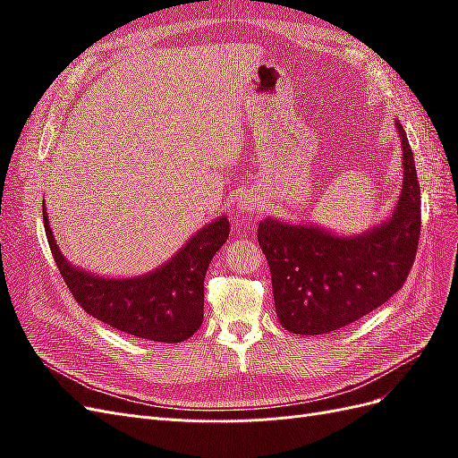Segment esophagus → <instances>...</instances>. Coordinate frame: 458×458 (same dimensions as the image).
<instances>
[{
    "mask_svg": "<svg viewBox=\"0 0 458 458\" xmlns=\"http://www.w3.org/2000/svg\"><path fill=\"white\" fill-rule=\"evenodd\" d=\"M259 199H258V195H254L252 191H246V192H242L241 195V199H239V214H242V216H252L258 208H259Z\"/></svg>",
    "mask_w": 458,
    "mask_h": 458,
    "instance_id": "esophagus-1",
    "label": "esophagus"
}]
</instances>
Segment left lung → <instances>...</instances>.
<instances>
[{
  "mask_svg": "<svg viewBox=\"0 0 458 458\" xmlns=\"http://www.w3.org/2000/svg\"><path fill=\"white\" fill-rule=\"evenodd\" d=\"M403 187L390 219L340 237L315 225L263 219L258 242L267 258L275 310L294 335L338 330L390 300L407 281L420 239V185L403 126Z\"/></svg>",
  "mask_w": 458,
  "mask_h": 458,
  "instance_id": "obj_1",
  "label": "left lung"
}]
</instances>
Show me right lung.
Here are the masks:
<instances>
[{
  "mask_svg": "<svg viewBox=\"0 0 458 458\" xmlns=\"http://www.w3.org/2000/svg\"><path fill=\"white\" fill-rule=\"evenodd\" d=\"M44 227L63 281L91 317L131 336L168 344L183 342L200 328L206 269L229 239L225 216L195 233L162 267L131 279H108L78 269L55 242L47 212Z\"/></svg>",
  "mask_w": 458,
  "mask_h": 458,
  "instance_id": "add662e5",
  "label": "right lung"
}]
</instances>
